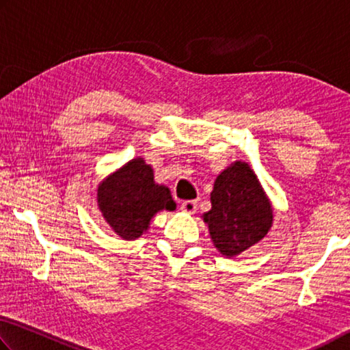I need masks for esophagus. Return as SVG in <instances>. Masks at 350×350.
Here are the masks:
<instances>
[{
	"label": "esophagus",
	"mask_w": 350,
	"mask_h": 350,
	"mask_svg": "<svg viewBox=\"0 0 350 350\" xmlns=\"http://www.w3.org/2000/svg\"><path fill=\"white\" fill-rule=\"evenodd\" d=\"M181 211L186 213H195V211H197V201H185L181 204Z\"/></svg>",
	"instance_id": "1"
}]
</instances>
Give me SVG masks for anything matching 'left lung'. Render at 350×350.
Masks as SVG:
<instances>
[{
    "label": "left lung",
    "mask_w": 350,
    "mask_h": 350,
    "mask_svg": "<svg viewBox=\"0 0 350 350\" xmlns=\"http://www.w3.org/2000/svg\"><path fill=\"white\" fill-rule=\"evenodd\" d=\"M211 203L201 218L213 246L228 258L260 243L273 224L271 200L246 161L237 159L217 176Z\"/></svg>",
    "instance_id": "1"
}]
</instances>
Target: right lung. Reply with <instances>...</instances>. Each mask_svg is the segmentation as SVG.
Masks as SVG:
<instances>
[{
    "label": "right lung",
    "mask_w": 350,
    "mask_h": 350,
    "mask_svg": "<svg viewBox=\"0 0 350 350\" xmlns=\"http://www.w3.org/2000/svg\"><path fill=\"white\" fill-rule=\"evenodd\" d=\"M96 204L103 218L122 240H137L161 211H175L167 186L158 185L150 164L141 157L122 164L96 187Z\"/></svg>",
    "instance_id": "add662e5"
}]
</instances>
